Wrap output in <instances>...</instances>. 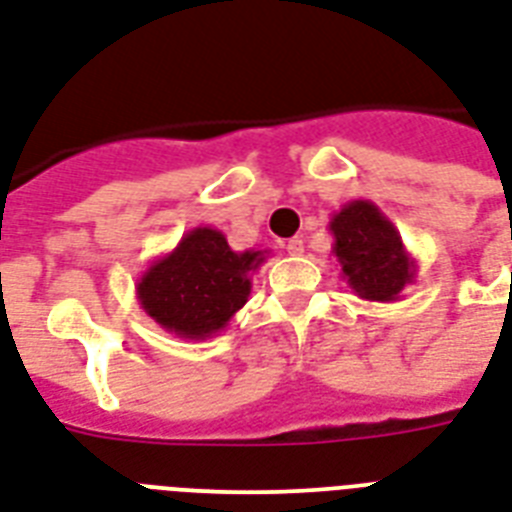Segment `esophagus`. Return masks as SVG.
Here are the masks:
<instances>
[{
	"label": "esophagus",
	"mask_w": 512,
	"mask_h": 512,
	"mask_svg": "<svg viewBox=\"0 0 512 512\" xmlns=\"http://www.w3.org/2000/svg\"><path fill=\"white\" fill-rule=\"evenodd\" d=\"M285 251L291 253V256H301V253H304V240H301V237H291V240L285 243Z\"/></svg>",
	"instance_id": "34e87169"
}]
</instances>
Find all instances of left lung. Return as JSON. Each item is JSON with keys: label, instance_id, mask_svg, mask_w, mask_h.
Instances as JSON below:
<instances>
[{"label": "left lung", "instance_id": "left-lung-1", "mask_svg": "<svg viewBox=\"0 0 512 512\" xmlns=\"http://www.w3.org/2000/svg\"><path fill=\"white\" fill-rule=\"evenodd\" d=\"M331 253L355 296L366 301H400L417 277V259L406 251L387 216L371 200H352L328 221Z\"/></svg>", "mask_w": 512, "mask_h": 512}]
</instances>
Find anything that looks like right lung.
<instances>
[{"instance_id": "add662e5", "label": "right lung", "mask_w": 512, "mask_h": 512, "mask_svg": "<svg viewBox=\"0 0 512 512\" xmlns=\"http://www.w3.org/2000/svg\"><path fill=\"white\" fill-rule=\"evenodd\" d=\"M264 261L267 251H232L219 229L194 227L146 267L136 299L168 334L192 342L213 339L245 307L253 272Z\"/></svg>"}]
</instances>
